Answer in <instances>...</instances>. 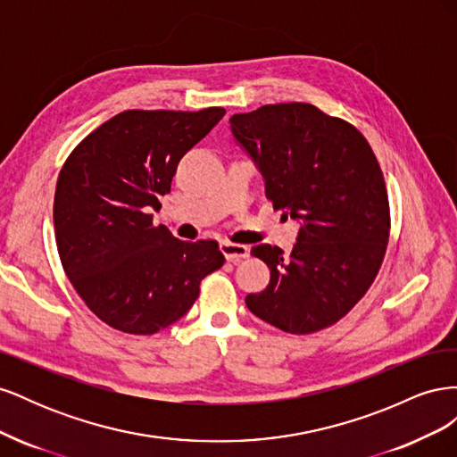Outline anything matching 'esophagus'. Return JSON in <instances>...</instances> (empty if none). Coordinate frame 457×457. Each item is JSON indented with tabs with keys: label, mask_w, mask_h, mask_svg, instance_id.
I'll return each mask as SVG.
<instances>
[{
	"label": "esophagus",
	"mask_w": 457,
	"mask_h": 457,
	"mask_svg": "<svg viewBox=\"0 0 457 457\" xmlns=\"http://www.w3.org/2000/svg\"><path fill=\"white\" fill-rule=\"evenodd\" d=\"M220 252H223V255L227 257V261L230 262H240L242 259L250 257V247L244 245V244H232V242H220L219 244Z\"/></svg>",
	"instance_id": "1"
}]
</instances>
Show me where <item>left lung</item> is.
<instances>
[{"instance_id": "obj_1", "label": "left lung", "mask_w": 457, "mask_h": 457, "mask_svg": "<svg viewBox=\"0 0 457 457\" xmlns=\"http://www.w3.org/2000/svg\"><path fill=\"white\" fill-rule=\"evenodd\" d=\"M230 131L255 162L274 210L301 220L289 255L270 244L252 247L270 282L245 297L247 309L287 334L334 326L376 280L389 242V198L376 154L349 121L309 103L234 114Z\"/></svg>"}]
</instances>
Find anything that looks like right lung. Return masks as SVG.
<instances>
[{
  "instance_id": "add662e5",
  "label": "right lung",
  "mask_w": 457,
  "mask_h": 457,
  "mask_svg": "<svg viewBox=\"0 0 457 457\" xmlns=\"http://www.w3.org/2000/svg\"><path fill=\"white\" fill-rule=\"evenodd\" d=\"M223 116L220 106L126 110L66 158L53 204L59 257L89 311L114 329L150 336L168 328L223 267L215 240L183 242L152 225L179 160Z\"/></svg>"
}]
</instances>
